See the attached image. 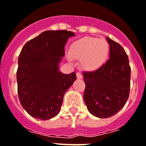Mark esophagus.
<instances>
[{
  "mask_svg": "<svg viewBox=\"0 0 146 146\" xmlns=\"http://www.w3.org/2000/svg\"><path fill=\"white\" fill-rule=\"evenodd\" d=\"M76 77L77 79H82V75L81 74V73L78 72V73H76Z\"/></svg>",
  "mask_w": 146,
  "mask_h": 146,
  "instance_id": "obj_1",
  "label": "esophagus"
}]
</instances>
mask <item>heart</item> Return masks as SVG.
<instances>
[{"mask_svg": "<svg viewBox=\"0 0 146 146\" xmlns=\"http://www.w3.org/2000/svg\"><path fill=\"white\" fill-rule=\"evenodd\" d=\"M110 53V45L105 39L84 37L77 40L71 48L70 56L80 60L82 67L95 70L106 62ZM71 60L70 57H68Z\"/></svg>", "mask_w": 146, "mask_h": 146, "instance_id": "b5f03b06", "label": "heart"}]
</instances>
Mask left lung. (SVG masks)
<instances>
[{
	"mask_svg": "<svg viewBox=\"0 0 146 146\" xmlns=\"http://www.w3.org/2000/svg\"><path fill=\"white\" fill-rule=\"evenodd\" d=\"M110 59L97 70L84 72V101L88 110L100 118L119 112L129 98L131 67L122 46L106 36Z\"/></svg>",
	"mask_w": 146,
	"mask_h": 146,
	"instance_id": "left-lung-1",
	"label": "left lung"
}]
</instances>
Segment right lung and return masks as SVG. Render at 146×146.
I'll use <instances>...</instances> for the list:
<instances>
[{
  "mask_svg": "<svg viewBox=\"0 0 146 146\" xmlns=\"http://www.w3.org/2000/svg\"><path fill=\"white\" fill-rule=\"evenodd\" d=\"M68 31H46L25 43L18 59V94L22 107L33 118L48 120L61 111L65 92L76 79V73H62Z\"/></svg>",
  "mask_w": 146,
  "mask_h": 146,
  "instance_id": "obj_1",
  "label": "right lung"
}]
</instances>
